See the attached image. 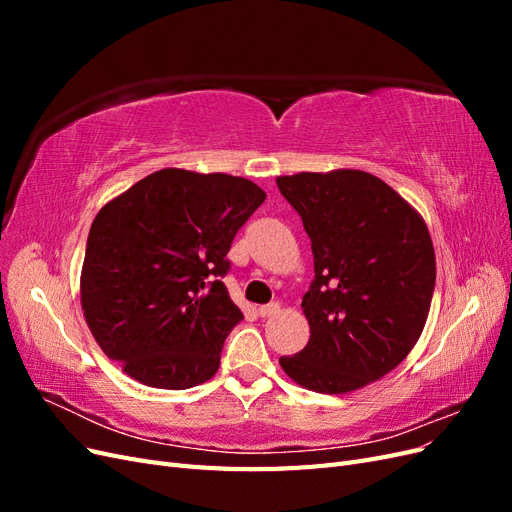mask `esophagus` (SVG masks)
Returning a JSON list of instances; mask_svg holds the SVG:
<instances>
[{
	"instance_id": "obj_1",
	"label": "esophagus",
	"mask_w": 512,
	"mask_h": 512,
	"mask_svg": "<svg viewBox=\"0 0 512 512\" xmlns=\"http://www.w3.org/2000/svg\"><path fill=\"white\" fill-rule=\"evenodd\" d=\"M277 312H280V303H267V305H260L258 307V314L262 316V318H269V316H275Z\"/></svg>"
}]
</instances>
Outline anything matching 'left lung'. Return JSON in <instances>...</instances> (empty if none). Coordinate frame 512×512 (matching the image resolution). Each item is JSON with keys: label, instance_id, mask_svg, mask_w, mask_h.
I'll return each instance as SVG.
<instances>
[{"label": "left lung", "instance_id": "left-lung-1", "mask_svg": "<svg viewBox=\"0 0 512 512\" xmlns=\"http://www.w3.org/2000/svg\"><path fill=\"white\" fill-rule=\"evenodd\" d=\"M312 239L303 297L307 346L282 356L286 374L318 393L382 378L421 337L436 286L429 230L404 198L363 170L277 177Z\"/></svg>", "mask_w": 512, "mask_h": 512}]
</instances>
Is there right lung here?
<instances>
[{
    "instance_id": "right-lung-1",
    "label": "right lung",
    "mask_w": 512,
    "mask_h": 512,
    "mask_svg": "<svg viewBox=\"0 0 512 512\" xmlns=\"http://www.w3.org/2000/svg\"><path fill=\"white\" fill-rule=\"evenodd\" d=\"M265 198L243 177L164 168L100 209L81 303L108 359L153 389L213 378L224 339L243 318L222 282L226 254Z\"/></svg>"
}]
</instances>
